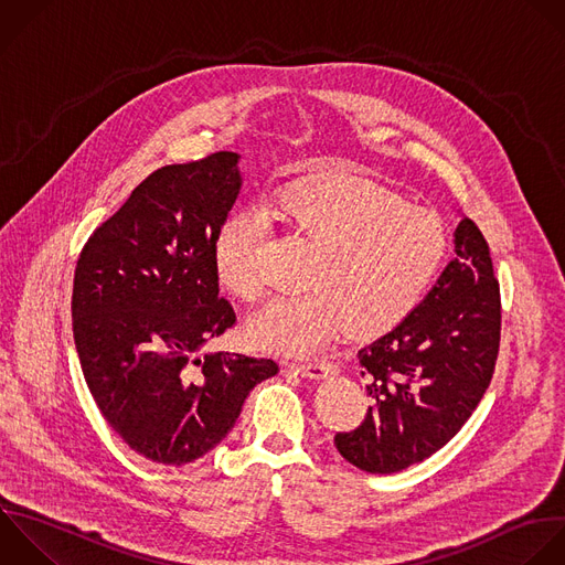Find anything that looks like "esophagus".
<instances>
[{
	"mask_svg": "<svg viewBox=\"0 0 565 565\" xmlns=\"http://www.w3.org/2000/svg\"><path fill=\"white\" fill-rule=\"evenodd\" d=\"M291 371L300 373L302 377H311V380H322L327 377V373L331 371V364L327 360L320 362H307V364H289Z\"/></svg>",
	"mask_w": 565,
	"mask_h": 565,
	"instance_id": "esophagus-1",
	"label": "esophagus"
}]
</instances>
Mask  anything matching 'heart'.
I'll use <instances>...</instances> for the list:
<instances>
[{"mask_svg":"<svg viewBox=\"0 0 565 565\" xmlns=\"http://www.w3.org/2000/svg\"><path fill=\"white\" fill-rule=\"evenodd\" d=\"M269 213L291 234L316 245L309 291L276 298L247 327L256 347L309 355L351 327L375 335L399 324L422 300L446 258L441 221L391 190L333 174L278 190L263 210L225 218L214 243L218 280L254 300L265 291L258 254L269 236Z\"/></svg>","mask_w":565,"mask_h":565,"instance_id":"obj_1","label":"heart"}]
</instances>
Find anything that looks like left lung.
<instances>
[{
  "instance_id": "1",
  "label": "left lung",
  "mask_w": 565,
  "mask_h": 565,
  "mask_svg": "<svg viewBox=\"0 0 565 565\" xmlns=\"http://www.w3.org/2000/svg\"><path fill=\"white\" fill-rule=\"evenodd\" d=\"M501 333L499 282L488 243L470 218L455 230V258L426 298L386 335L358 351L364 422L338 433V452L366 472L391 475L450 441L483 397Z\"/></svg>"
}]
</instances>
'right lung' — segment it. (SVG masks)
<instances>
[{
  "label": "right lung",
  "instance_id": "obj_1",
  "mask_svg": "<svg viewBox=\"0 0 565 565\" xmlns=\"http://www.w3.org/2000/svg\"><path fill=\"white\" fill-rule=\"evenodd\" d=\"M236 152L166 166L135 188L82 249L73 333L86 384L139 455L183 466L234 428L267 358L201 349L234 322L214 243L241 192Z\"/></svg>",
  "mask_w": 565,
  "mask_h": 565
}]
</instances>
